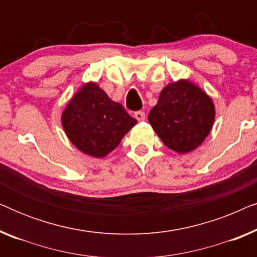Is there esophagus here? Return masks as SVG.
Masks as SVG:
<instances>
[{
    "mask_svg": "<svg viewBox=\"0 0 257 257\" xmlns=\"http://www.w3.org/2000/svg\"><path fill=\"white\" fill-rule=\"evenodd\" d=\"M135 117H136V119L138 121H143V120H145V112H143V111H137L136 113H135Z\"/></svg>",
    "mask_w": 257,
    "mask_h": 257,
    "instance_id": "34e87169",
    "label": "esophagus"
}]
</instances>
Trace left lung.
I'll return each mask as SVG.
<instances>
[{"label":"left lung","mask_w":257,"mask_h":257,"mask_svg":"<svg viewBox=\"0 0 257 257\" xmlns=\"http://www.w3.org/2000/svg\"><path fill=\"white\" fill-rule=\"evenodd\" d=\"M213 101L187 80L171 83L161 91L149 121L168 149L187 153L201 144L213 126Z\"/></svg>","instance_id":"8db88e82"}]
</instances>
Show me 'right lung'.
<instances>
[{
	"label": "right lung",
	"mask_w": 257,
	"mask_h": 257,
	"mask_svg": "<svg viewBox=\"0 0 257 257\" xmlns=\"http://www.w3.org/2000/svg\"><path fill=\"white\" fill-rule=\"evenodd\" d=\"M70 142L83 153L101 158L113 151L137 124L121 104L111 100L94 83L84 85L62 115Z\"/></svg>",
	"instance_id": "right-lung-1"
}]
</instances>
